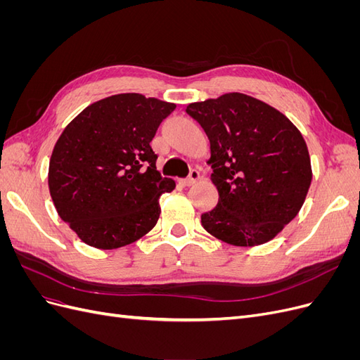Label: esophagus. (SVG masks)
<instances>
[{
    "label": "esophagus",
    "instance_id": "obj_1",
    "mask_svg": "<svg viewBox=\"0 0 360 360\" xmlns=\"http://www.w3.org/2000/svg\"><path fill=\"white\" fill-rule=\"evenodd\" d=\"M198 179H200V172L197 169H192L191 174H189V177L180 180V183L183 184V186H192V184L197 181Z\"/></svg>",
    "mask_w": 360,
    "mask_h": 360
}]
</instances>
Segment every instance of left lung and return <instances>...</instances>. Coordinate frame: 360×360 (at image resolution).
I'll return each mask as SVG.
<instances>
[{"mask_svg":"<svg viewBox=\"0 0 360 360\" xmlns=\"http://www.w3.org/2000/svg\"><path fill=\"white\" fill-rule=\"evenodd\" d=\"M210 141L212 180L219 193L201 214L207 233L234 246L271 240L307 198L312 171L299 129L275 108L242 93L191 103Z\"/></svg>","mask_w":360,"mask_h":360,"instance_id":"left-lung-1","label":"left lung"}]
</instances>
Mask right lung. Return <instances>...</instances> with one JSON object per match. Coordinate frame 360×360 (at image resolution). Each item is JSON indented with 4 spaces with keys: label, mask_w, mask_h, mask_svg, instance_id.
Instances as JSON below:
<instances>
[{
    "label": "right lung",
    "mask_w": 360,
    "mask_h": 360,
    "mask_svg": "<svg viewBox=\"0 0 360 360\" xmlns=\"http://www.w3.org/2000/svg\"><path fill=\"white\" fill-rule=\"evenodd\" d=\"M176 105L138 93L96 102L63 130L49 160V192L61 219L81 240L117 249L147 234L159 219L162 177L150 143Z\"/></svg>",
    "instance_id": "right-lung-1"
}]
</instances>
